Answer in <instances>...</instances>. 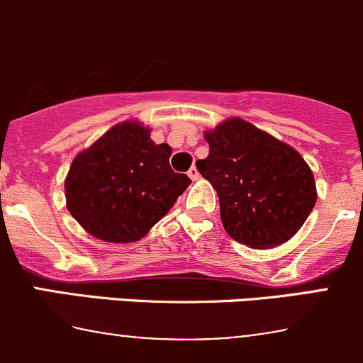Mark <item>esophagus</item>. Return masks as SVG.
Listing matches in <instances>:
<instances>
[{"mask_svg":"<svg viewBox=\"0 0 363 363\" xmlns=\"http://www.w3.org/2000/svg\"><path fill=\"white\" fill-rule=\"evenodd\" d=\"M188 175H189V179H191V181H196V179L200 177V174H199V170H196V167H191L188 170Z\"/></svg>","mask_w":363,"mask_h":363,"instance_id":"1","label":"esophagus"}]
</instances>
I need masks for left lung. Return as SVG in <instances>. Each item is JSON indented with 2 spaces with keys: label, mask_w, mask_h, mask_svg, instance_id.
I'll return each mask as SVG.
<instances>
[{
  "label": "left lung",
  "mask_w": 363,
  "mask_h": 363,
  "mask_svg": "<svg viewBox=\"0 0 363 363\" xmlns=\"http://www.w3.org/2000/svg\"><path fill=\"white\" fill-rule=\"evenodd\" d=\"M205 140L211 151L196 168L218 191L226 233L255 250L290 240L318 199L302 156L240 117L207 130Z\"/></svg>",
  "instance_id": "1"
}]
</instances>
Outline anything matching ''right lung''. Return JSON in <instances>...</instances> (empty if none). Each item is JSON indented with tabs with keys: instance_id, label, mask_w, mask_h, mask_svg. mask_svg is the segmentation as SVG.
<instances>
[{
	"instance_id": "add662e5",
	"label": "right lung",
	"mask_w": 363,
	"mask_h": 363,
	"mask_svg": "<svg viewBox=\"0 0 363 363\" xmlns=\"http://www.w3.org/2000/svg\"><path fill=\"white\" fill-rule=\"evenodd\" d=\"M170 155V145L155 144L142 123L116 124L69 164V214L105 242L140 240L191 184L172 170Z\"/></svg>"
}]
</instances>
